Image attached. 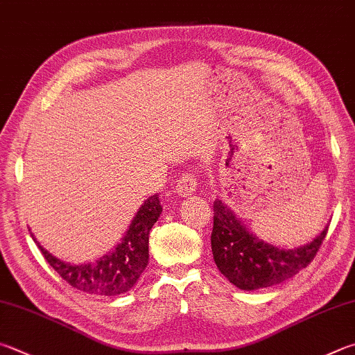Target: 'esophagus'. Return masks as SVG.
I'll list each match as a JSON object with an SVG mask.
<instances>
[{"label": "esophagus", "instance_id": "esophagus-1", "mask_svg": "<svg viewBox=\"0 0 355 355\" xmlns=\"http://www.w3.org/2000/svg\"><path fill=\"white\" fill-rule=\"evenodd\" d=\"M196 189H197V178H196V173H192V172L183 173L175 186V192L182 197L192 196V192H194Z\"/></svg>", "mask_w": 355, "mask_h": 355}]
</instances>
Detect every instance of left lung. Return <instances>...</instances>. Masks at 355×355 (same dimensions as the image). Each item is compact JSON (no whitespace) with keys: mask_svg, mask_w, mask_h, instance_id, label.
I'll use <instances>...</instances> for the list:
<instances>
[{"mask_svg":"<svg viewBox=\"0 0 355 355\" xmlns=\"http://www.w3.org/2000/svg\"><path fill=\"white\" fill-rule=\"evenodd\" d=\"M329 225L315 239L298 248L273 247L247 230L222 200L214 202L211 248L216 266L231 284L256 290L281 284L300 273L317 256Z\"/></svg>","mask_w":355,"mask_h":355,"instance_id":"left-lung-1","label":"left lung"}]
</instances>
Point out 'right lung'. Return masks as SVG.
I'll return each mask as SVG.
<instances>
[{"label": "right lung", "instance_id": "add662e5", "mask_svg": "<svg viewBox=\"0 0 355 355\" xmlns=\"http://www.w3.org/2000/svg\"><path fill=\"white\" fill-rule=\"evenodd\" d=\"M161 211H163V206L157 194L147 198L141 205L137 216L133 217L125 236L122 237V242L116 245L112 253L102 256L99 261L80 263V266H73V263L57 259L34 239V236H31L49 266L71 287L92 295L114 296L127 292L137 284L141 273L147 267L149 234Z\"/></svg>", "mask_w": 355, "mask_h": 355}]
</instances>
